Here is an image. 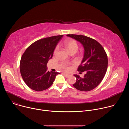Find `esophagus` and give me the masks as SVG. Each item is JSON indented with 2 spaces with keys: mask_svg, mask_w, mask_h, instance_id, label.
Here are the masks:
<instances>
[{
  "mask_svg": "<svg viewBox=\"0 0 129 129\" xmlns=\"http://www.w3.org/2000/svg\"><path fill=\"white\" fill-rule=\"evenodd\" d=\"M63 75L66 77V78H68L70 75H68V74H67V73H63Z\"/></svg>",
  "mask_w": 129,
  "mask_h": 129,
  "instance_id": "34e87169",
  "label": "esophagus"
}]
</instances>
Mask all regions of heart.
Returning <instances> with one entry per match:
<instances>
[{
	"instance_id": "heart-1",
	"label": "heart",
	"mask_w": 129,
	"mask_h": 129,
	"mask_svg": "<svg viewBox=\"0 0 129 129\" xmlns=\"http://www.w3.org/2000/svg\"><path fill=\"white\" fill-rule=\"evenodd\" d=\"M64 45L68 52H70L72 51H75L76 52L78 49V44L77 42L75 40H72V39L66 40L64 42ZM57 50H58V48L57 47L54 50V53H56ZM64 68L66 70H68L70 69L69 67L67 66H65Z\"/></svg>"
}]
</instances>
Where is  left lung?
<instances>
[{"label": "left lung", "mask_w": 129, "mask_h": 129, "mask_svg": "<svg viewBox=\"0 0 129 129\" xmlns=\"http://www.w3.org/2000/svg\"><path fill=\"white\" fill-rule=\"evenodd\" d=\"M81 43L84 56L78 71L86 72L83 78L74 75L77 81L73 84L77 89L89 91L96 87L103 80L108 67V58L103 46L95 40L83 35H67Z\"/></svg>", "instance_id": "left-lung-1"}]
</instances>
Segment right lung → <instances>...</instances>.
Wrapping results in <instances>:
<instances>
[{"label":"right lung","instance_id":"obj_1","mask_svg":"<svg viewBox=\"0 0 129 129\" xmlns=\"http://www.w3.org/2000/svg\"><path fill=\"white\" fill-rule=\"evenodd\" d=\"M62 37L59 35L39 40L31 44L23 54L20 63V73L30 89L37 91L48 89L60 73L47 71L46 65Z\"/></svg>","mask_w":129,"mask_h":129}]
</instances>
